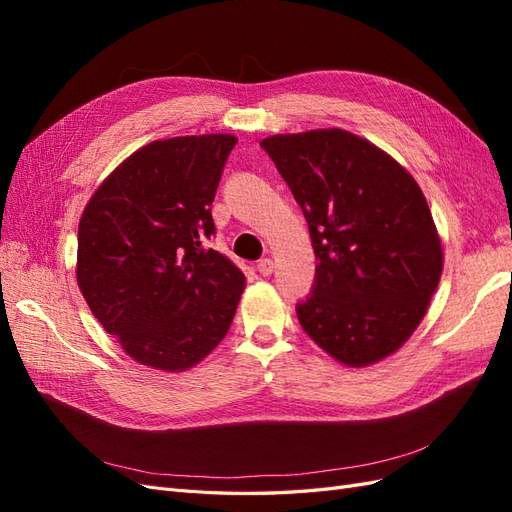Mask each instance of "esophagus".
<instances>
[{
	"label": "esophagus",
	"mask_w": 512,
	"mask_h": 512,
	"mask_svg": "<svg viewBox=\"0 0 512 512\" xmlns=\"http://www.w3.org/2000/svg\"><path fill=\"white\" fill-rule=\"evenodd\" d=\"M256 269H258L260 275H271L273 269H275V262L271 258H262V260H258Z\"/></svg>",
	"instance_id": "1"
}]
</instances>
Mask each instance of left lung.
Returning <instances> with one entry per match:
<instances>
[{
    "label": "left lung",
    "instance_id": "obj_1",
    "mask_svg": "<svg viewBox=\"0 0 512 512\" xmlns=\"http://www.w3.org/2000/svg\"><path fill=\"white\" fill-rule=\"evenodd\" d=\"M260 147L303 209L316 254L303 331L350 367L382 361L421 324L442 245L408 170L346 130L275 134Z\"/></svg>",
    "mask_w": 512,
    "mask_h": 512
}]
</instances>
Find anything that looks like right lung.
I'll list each match as a JSON object with an SVG mask.
<instances>
[{
    "mask_svg": "<svg viewBox=\"0 0 512 512\" xmlns=\"http://www.w3.org/2000/svg\"><path fill=\"white\" fill-rule=\"evenodd\" d=\"M235 145L230 134L153 141L83 211L76 282L91 314L141 365L188 369L230 329L245 275L205 239Z\"/></svg>",
    "mask_w": 512,
    "mask_h": 512,
    "instance_id": "add662e5",
    "label": "right lung"
}]
</instances>
